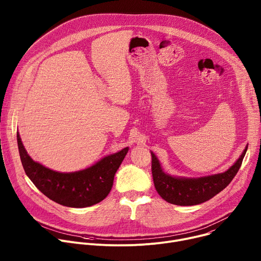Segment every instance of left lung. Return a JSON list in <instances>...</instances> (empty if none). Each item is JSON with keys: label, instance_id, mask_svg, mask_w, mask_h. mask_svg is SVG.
<instances>
[{"label": "left lung", "instance_id": "1", "mask_svg": "<svg viewBox=\"0 0 261 261\" xmlns=\"http://www.w3.org/2000/svg\"><path fill=\"white\" fill-rule=\"evenodd\" d=\"M248 145L238 161L225 172L198 178H182L166 174L152 153V174L158 194L176 205H195L210 200L225 189L241 168Z\"/></svg>", "mask_w": 261, "mask_h": 261}]
</instances>
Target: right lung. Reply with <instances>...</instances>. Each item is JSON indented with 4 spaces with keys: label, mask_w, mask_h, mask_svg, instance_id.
Returning <instances> with one entry per match:
<instances>
[{
    "label": "right lung",
    "mask_w": 261,
    "mask_h": 261,
    "mask_svg": "<svg viewBox=\"0 0 261 261\" xmlns=\"http://www.w3.org/2000/svg\"><path fill=\"white\" fill-rule=\"evenodd\" d=\"M16 137L21 164L29 178L49 199L69 207H87L102 201L113 188L115 174L129 150L125 147L85 170L62 173L33 161L18 132Z\"/></svg>",
    "instance_id": "obj_1"
}]
</instances>
